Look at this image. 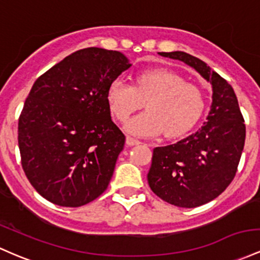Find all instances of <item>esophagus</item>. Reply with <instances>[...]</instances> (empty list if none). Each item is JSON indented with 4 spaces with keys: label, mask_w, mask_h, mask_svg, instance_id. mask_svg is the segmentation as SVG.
<instances>
[{
    "label": "esophagus",
    "mask_w": 260,
    "mask_h": 260,
    "mask_svg": "<svg viewBox=\"0 0 260 260\" xmlns=\"http://www.w3.org/2000/svg\"><path fill=\"white\" fill-rule=\"evenodd\" d=\"M125 143H127L128 145H137V144L141 143V142H139L138 139L132 138V137H131V136H127V139H125Z\"/></svg>",
    "instance_id": "1"
}]
</instances>
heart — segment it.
<instances>
[{"mask_svg": "<svg viewBox=\"0 0 260 260\" xmlns=\"http://www.w3.org/2000/svg\"><path fill=\"white\" fill-rule=\"evenodd\" d=\"M107 102L111 113L121 122L145 102L147 111L125 123L127 132L138 137L162 132L169 138L184 135L205 110V95L200 86L164 69L141 73L135 86L122 78L115 79L107 90Z\"/></svg>", "mask_w": 260, "mask_h": 260, "instance_id": "obj_1", "label": "heart"}]
</instances>
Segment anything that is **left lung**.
Segmentation results:
<instances>
[{"label": "left lung", "mask_w": 260, "mask_h": 260, "mask_svg": "<svg viewBox=\"0 0 260 260\" xmlns=\"http://www.w3.org/2000/svg\"><path fill=\"white\" fill-rule=\"evenodd\" d=\"M192 67L212 85L207 122L175 144L153 150L148 184L156 196L178 207L212 201L235 179L246 141V125L232 86L199 58L184 53H160Z\"/></svg>", "instance_id": "1"}]
</instances>
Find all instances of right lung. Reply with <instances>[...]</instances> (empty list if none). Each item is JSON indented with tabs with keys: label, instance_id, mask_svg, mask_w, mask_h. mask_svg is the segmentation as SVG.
Returning a JSON list of instances; mask_svg holds the SVG:
<instances>
[{
	"label": "right lung",
	"instance_id": "1",
	"mask_svg": "<svg viewBox=\"0 0 260 260\" xmlns=\"http://www.w3.org/2000/svg\"><path fill=\"white\" fill-rule=\"evenodd\" d=\"M129 67L119 51L85 48L33 84L18 145L25 176L48 201L79 207L107 189L125 141L111 119L107 90Z\"/></svg>",
	"mask_w": 260,
	"mask_h": 260
}]
</instances>
